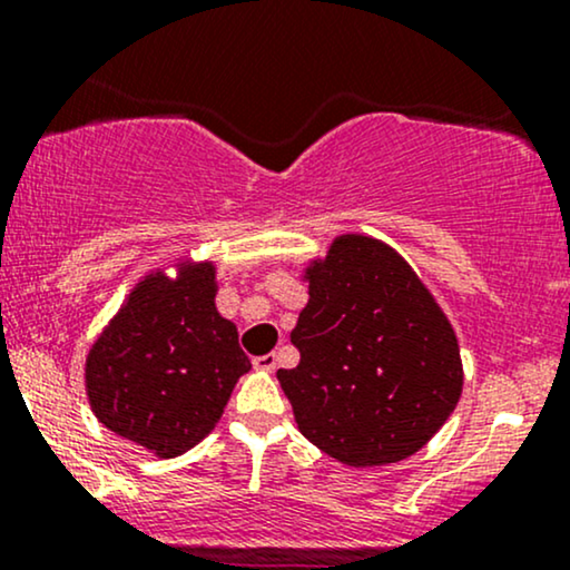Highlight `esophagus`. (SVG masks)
I'll return each instance as SVG.
<instances>
[{
  "mask_svg": "<svg viewBox=\"0 0 570 570\" xmlns=\"http://www.w3.org/2000/svg\"><path fill=\"white\" fill-rule=\"evenodd\" d=\"M252 364H254V370H259V372H273L278 364V356L276 353H265V356H254Z\"/></svg>",
  "mask_w": 570,
  "mask_h": 570,
  "instance_id": "34e87169",
  "label": "esophagus"
}]
</instances>
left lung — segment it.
<instances>
[{
  "label": "left lung",
  "instance_id": "8db88e82",
  "mask_svg": "<svg viewBox=\"0 0 570 570\" xmlns=\"http://www.w3.org/2000/svg\"><path fill=\"white\" fill-rule=\"evenodd\" d=\"M307 281L292 330L299 364L278 370L299 431L345 466L417 453L461 399L448 316L394 248L367 235H340Z\"/></svg>",
  "mask_w": 570,
  "mask_h": 570
}]
</instances>
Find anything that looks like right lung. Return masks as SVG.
I'll use <instances>...</instances> for the list:
<instances>
[{
  "label": "right lung",
  "mask_w": 570,
  "mask_h": 570,
  "mask_svg": "<svg viewBox=\"0 0 570 570\" xmlns=\"http://www.w3.org/2000/svg\"><path fill=\"white\" fill-rule=\"evenodd\" d=\"M214 265L147 276L98 335L85 364L90 407L115 434L176 458L222 417L252 362L214 305Z\"/></svg>",
  "instance_id": "add662e5"
}]
</instances>
